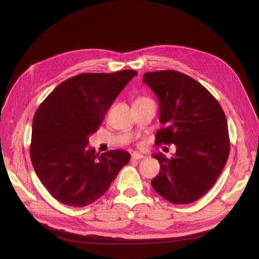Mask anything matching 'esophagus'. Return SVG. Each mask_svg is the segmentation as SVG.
Returning a JSON list of instances; mask_svg holds the SVG:
<instances>
[{"instance_id":"esophagus-1","label":"esophagus","mask_w":259,"mask_h":259,"mask_svg":"<svg viewBox=\"0 0 259 259\" xmlns=\"http://www.w3.org/2000/svg\"><path fill=\"white\" fill-rule=\"evenodd\" d=\"M143 158H144V156L141 155V154H138V153H133L132 156H131L132 160H141Z\"/></svg>"}]
</instances>
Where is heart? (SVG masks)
<instances>
[{
	"label": "heart",
	"instance_id": "b5f03b06",
	"mask_svg": "<svg viewBox=\"0 0 259 259\" xmlns=\"http://www.w3.org/2000/svg\"><path fill=\"white\" fill-rule=\"evenodd\" d=\"M143 99H149V98H146V97H143V96H140V97H138L136 100H143Z\"/></svg>",
	"mask_w": 259,
	"mask_h": 259
}]
</instances>
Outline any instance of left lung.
<instances>
[{
  "mask_svg": "<svg viewBox=\"0 0 259 259\" xmlns=\"http://www.w3.org/2000/svg\"><path fill=\"white\" fill-rule=\"evenodd\" d=\"M143 82L157 95L160 122L156 144L176 146L170 159L154 155L160 172L154 190L173 204L199 200L214 186L230 155L228 122L223 107L198 81L175 70L146 72Z\"/></svg>",
  "mask_w": 259,
  "mask_h": 259,
  "instance_id": "1",
  "label": "left lung"
}]
</instances>
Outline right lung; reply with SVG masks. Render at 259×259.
I'll return each instance as SVG.
<instances>
[{"label":"right lung","instance_id":"add662e5","mask_svg":"<svg viewBox=\"0 0 259 259\" xmlns=\"http://www.w3.org/2000/svg\"><path fill=\"white\" fill-rule=\"evenodd\" d=\"M136 76L132 69L81 73L59 84L36 109L30 160L43 186L60 203L73 207L93 203L129 163L128 152L99 155L87 145L110 105Z\"/></svg>","mask_w":259,"mask_h":259}]
</instances>
